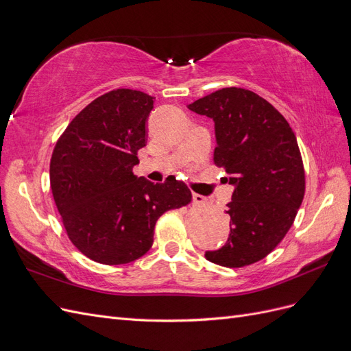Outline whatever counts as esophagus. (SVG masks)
Instances as JSON below:
<instances>
[{
	"label": "esophagus",
	"instance_id": "1",
	"mask_svg": "<svg viewBox=\"0 0 351 351\" xmlns=\"http://www.w3.org/2000/svg\"><path fill=\"white\" fill-rule=\"evenodd\" d=\"M193 202H195V204H205L206 197L200 196V195H197V193H193Z\"/></svg>",
	"mask_w": 351,
	"mask_h": 351
}]
</instances>
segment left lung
<instances>
[{
    "instance_id": "8db88e82",
    "label": "left lung",
    "mask_w": 351,
    "mask_h": 351,
    "mask_svg": "<svg viewBox=\"0 0 351 351\" xmlns=\"http://www.w3.org/2000/svg\"><path fill=\"white\" fill-rule=\"evenodd\" d=\"M215 123L214 162L234 186L224 247L205 258L226 268L258 262L278 246L293 226L306 190L295 134L282 114L259 95L224 88L189 105Z\"/></svg>"
}]
</instances>
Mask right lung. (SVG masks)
I'll use <instances>...</instances> for the list:
<instances>
[{"instance_id": "1", "label": "right lung", "mask_w": 351, "mask_h": 351, "mask_svg": "<svg viewBox=\"0 0 351 351\" xmlns=\"http://www.w3.org/2000/svg\"><path fill=\"white\" fill-rule=\"evenodd\" d=\"M154 99L133 89L101 95L70 121L52 152L49 182L62 226L76 249L98 263L142 258L158 218L192 202L176 177L154 184L133 174Z\"/></svg>"}]
</instances>
